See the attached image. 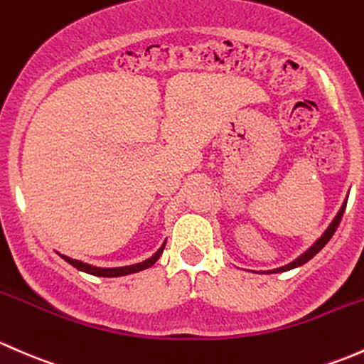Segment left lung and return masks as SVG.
I'll return each mask as SVG.
<instances>
[{
  "label": "left lung",
  "mask_w": 364,
  "mask_h": 364,
  "mask_svg": "<svg viewBox=\"0 0 364 364\" xmlns=\"http://www.w3.org/2000/svg\"><path fill=\"white\" fill-rule=\"evenodd\" d=\"M346 207H347V198H346V201H343V203H342V207H340L338 213H336V215H335V219H333L331 223H329V226L326 228L324 233H322L321 237L317 238L316 242H314L312 245H310L309 249H306L305 252L301 254V256H298V257H296L294 261H291V263H287V264L280 266V268H273V269H268V272H261V273H280V272H289V269H294V268H298V266H301V264L309 263V261L312 259V257L316 256L317 252H319V250L322 249V247H324L326 243H328L329 240H331L333 235H335L336 228H338L340 220H342L343 212H346Z\"/></svg>",
  "instance_id": "left-lung-1"
}]
</instances>
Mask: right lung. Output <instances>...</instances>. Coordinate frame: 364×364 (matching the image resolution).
Here are the masks:
<instances>
[{"label": "right lung", "mask_w": 364, "mask_h": 364, "mask_svg": "<svg viewBox=\"0 0 364 364\" xmlns=\"http://www.w3.org/2000/svg\"><path fill=\"white\" fill-rule=\"evenodd\" d=\"M164 245H166V240H164L163 245H161L159 249H157L156 252L152 254L151 257H149V259L141 261V263H136V264H129V266H117V268H101V266H95V264L84 263V261L71 259V257L65 256V254H59V256H61L63 259H65V261H68V263H70L71 266H75V268L80 269V272L89 273V275H95V277H124V275H131V273L141 272V269L151 268V266L154 264L157 259H159L161 254H163Z\"/></svg>", "instance_id": "right-lung-1"}]
</instances>
